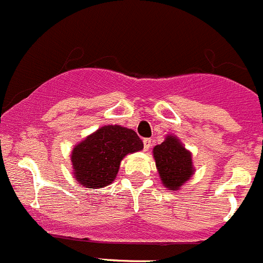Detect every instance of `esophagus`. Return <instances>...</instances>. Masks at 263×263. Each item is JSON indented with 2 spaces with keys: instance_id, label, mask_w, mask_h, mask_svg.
I'll list each match as a JSON object with an SVG mask.
<instances>
[{
  "instance_id": "34e87169",
  "label": "esophagus",
  "mask_w": 263,
  "mask_h": 263,
  "mask_svg": "<svg viewBox=\"0 0 263 263\" xmlns=\"http://www.w3.org/2000/svg\"><path fill=\"white\" fill-rule=\"evenodd\" d=\"M151 147V139L150 138H144L143 139V148L144 151H148V148Z\"/></svg>"
}]
</instances>
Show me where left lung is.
<instances>
[{"mask_svg": "<svg viewBox=\"0 0 263 263\" xmlns=\"http://www.w3.org/2000/svg\"><path fill=\"white\" fill-rule=\"evenodd\" d=\"M159 176L165 187L179 190L194 173L192 154L175 136H167L164 142L153 150Z\"/></svg>", "mask_w": 263, "mask_h": 263, "instance_id": "1", "label": "left lung"}]
</instances>
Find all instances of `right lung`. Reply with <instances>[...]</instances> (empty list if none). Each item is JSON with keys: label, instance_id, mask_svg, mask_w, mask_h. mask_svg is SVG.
<instances>
[{"label": "right lung", "instance_id": "1", "mask_svg": "<svg viewBox=\"0 0 263 263\" xmlns=\"http://www.w3.org/2000/svg\"><path fill=\"white\" fill-rule=\"evenodd\" d=\"M142 148L143 142L134 130L120 125H105L74 146L71 151L74 177L90 189L107 186L116 179L122 159Z\"/></svg>", "mask_w": 263, "mask_h": 263}]
</instances>
